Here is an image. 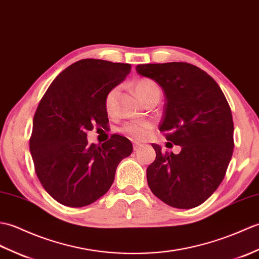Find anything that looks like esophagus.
Returning <instances> with one entry per match:
<instances>
[{
	"label": "esophagus",
	"instance_id": "34e87169",
	"mask_svg": "<svg viewBox=\"0 0 259 259\" xmlns=\"http://www.w3.org/2000/svg\"><path fill=\"white\" fill-rule=\"evenodd\" d=\"M140 147H142V145H141V144H136V143H134V144H133V148H134V151H137V149H139Z\"/></svg>",
	"mask_w": 259,
	"mask_h": 259
}]
</instances>
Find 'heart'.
Wrapping results in <instances>:
<instances>
[{
    "label": "heart",
    "mask_w": 259,
    "mask_h": 259,
    "mask_svg": "<svg viewBox=\"0 0 259 259\" xmlns=\"http://www.w3.org/2000/svg\"><path fill=\"white\" fill-rule=\"evenodd\" d=\"M134 88L137 94L140 95L141 99L144 102L153 96H160V94H162V90H160L159 85L151 78L139 79V81L135 82ZM118 89L114 88L108 91V93L106 94L104 105L107 113H112ZM152 130L153 123L149 122V120H130V122H126L119 131L120 133L125 134L131 140L135 142H142L147 139Z\"/></svg>",
    "instance_id": "obj_1"
}]
</instances>
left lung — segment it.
I'll list each match as a JSON object with an SVG mask.
<instances>
[{"label":"left lung","instance_id":"obj_1","mask_svg":"<svg viewBox=\"0 0 259 259\" xmlns=\"http://www.w3.org/2000/svg\"><path fill=\"white\" fill-rule=\"evenodd\" d=\"M136 71L163 89L166 102L159 131L180 154L152 145L156 158L146 170L155 196L175 208L203 204L225 177L234 149L231 107L215 79L184 62L141 64Z\"/></svg>","mask_w":259,"mask_h":259}]
</instances>
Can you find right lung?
I'll return each mask as SVG.
<instances>
[{
  "label": "right lung",
  "mask_w": 259,
  "mask_h": 259,
  "mask_svg": "<svg viewBox=\"0 0 259 259\" xmlns=\"http://www.w3.org/2000/svg\"><path fill=\"white\" fill-rule=\"evenodd\" d=\"M130 72L125 63L77 61L55 77L39 102L30 151L42 186L60 204L94 203L110 189L117 165L133 151L120 135L102 145H90L86 139L95 126L107 124L105 96Z\"/></svg>",
  "instance_id": "1"
}]
</instances>
